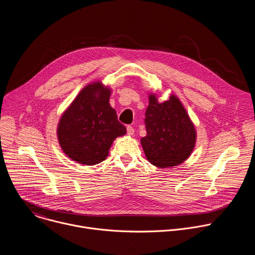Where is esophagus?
I'll return each mask as SVG.
<instances>
[{
	"instance_id": "34e87169",
	"label": "esophagus",
	"mask_w": 255,
	"mask_h": 255,
	"mask_svg": "<svg viewBox=\"0 0 255 255\" xmlns=\"http://www.w3.org/2000/svg\"><path fill=\"white\" fill-rule=\"evenodd\" d=\"M127 134L128 135H133L134 134V129L132 126H128L127 127Z\"/></svg>"
}]
</instances>
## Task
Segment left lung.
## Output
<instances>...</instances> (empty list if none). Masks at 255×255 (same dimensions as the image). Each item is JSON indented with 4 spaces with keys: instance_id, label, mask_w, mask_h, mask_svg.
Here are the masks:
<instances>
[{
    "instance_id": "8db88e82",
    "label": "left lung",
    "mask_w": 255,
    "mask_h": 255,
    "mask_svg": "<svg viewBox=\"0 0 255 255\" xmlns=\"http://www.w3.org/2000/svg\"><path fill=\"white\" fill-rule=\"evenodd\" d=\"M145 113L147 134L140 142L147 160L159 168H169L186 161L192 154L197 131L184 105L175 95L163 102L149 94Z\"/></svg>"
}]
</instances>
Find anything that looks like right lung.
<instances>
[{"mask_svg":"<svg viewBox=\"0 0 255 255\" xmlns=\"http://www.w3.org/2000/svg\"><path fill=\"white\" fill-rule=\"evenodd\" d=\"M111 89L101 81L87 85L61 115L57 139L62 151L74 161L94 165L105 160L113 141L126 127L110 106Z\"/></svg>","mask_w":255,"mask_h":255,"instance_id":"obj_1","label":"right lung"}]
</instances>
